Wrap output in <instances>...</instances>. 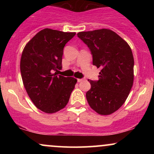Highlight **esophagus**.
Masks as SVG:
<instances>
[{
    "mask_svg": "<svg viewBox=\"0 0 154 154\" xmlns=\"http://www.w3.org/2000/svg\"><path fill=\"white\" fill-rule=\"evenodd\" d=\"M82 80H83V79H77V82H82Z\"/></svg>",
    "mask_w": 154,
    "mask_h": 154,
    "instance_id": "1",
    "label": "esophagus"
}]
</instances>
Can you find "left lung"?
Segmentation results:
<instances>
[{"label":"left lung","instance_id":"1","mask_svg":"<svg viewBox=\"0 0 154 154\" xmlns=\"http://www.w3.org/2000/svg\"><path fill=\"white\" fill-rule=\"evenodd\" d=\"M77 36L91 50L93 64L100 69L98 81L88 79L91 88L86 93V98L95 112L109 115L123 105L133 85L131 48L111 29L80 32Z\"/></svg>","mask_w":154,"mask_h":154}]
</instances>
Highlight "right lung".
<instances>
[{"label":"right lung","mask_w":154,"mask_h":154,"mask_svg":"<svg viewBox=\"0 0 154 154\" xmlns=\"http://www.w3.org/2000/svg\"><path fill=\"white\" fill-rule=\"evenodd\" d=\"M75 34L46 28L22 51L20 70L24 88L35 106L47 114L66 106L77 82L74 77L53 73L62 67L63 48Z\"/></svg>","instance_id":"right-lung-1"}]
</instances>
